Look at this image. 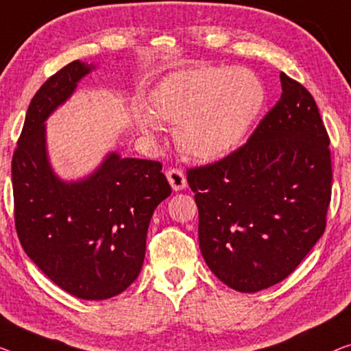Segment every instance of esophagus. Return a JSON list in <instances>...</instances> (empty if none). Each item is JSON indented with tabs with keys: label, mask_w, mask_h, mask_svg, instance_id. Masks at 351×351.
I'll return each instance as SVG.
<instances>
[{
	"label": "esophagus",
	"mask_w": 351,
	"mask_h": 351,
	"mask_svg": "<svg viewBox=\"0 0 351 351\" xmlns=\"http://www.w3.org/2000/svg\"><path fill=\"white\" fill-rule=\"evenodd\" d=\"M167 180H169L170 186L173 191H182L187 186L186 175L182 173L181 169H169L167 170Z\"/></svg>",
	"instance_id": "esophagus-1"
}]
</instances>
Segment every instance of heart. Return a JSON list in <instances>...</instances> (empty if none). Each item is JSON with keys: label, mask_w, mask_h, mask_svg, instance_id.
<instances>
[{"label": "heart", "mask_w": 351, "mask_h": 351, "mask_svg": "<svg viewBox=\"0 0 351 351\" xmlns=\"http://www.w3.org/2000/svg\"><path fill=\"white\" fill-rule=\"evenodd\" d=\"M265 104V86L243 67L200 66L178 71L149 94V112L140 113L138 128L154 135L159 124L176 123L175 140L182 153L213 160L234 148Z\"/></svg>", "instance_id": "1"}]
</instances>
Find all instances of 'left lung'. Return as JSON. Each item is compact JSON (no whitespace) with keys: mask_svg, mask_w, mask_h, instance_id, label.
<instances>
[{"mask_svg":"<svg viewBox=\"0 0 351 351\" xmlns=\"http://www.w3.org/2000/svg\"><path fill=\"white\" fill-rule=\"evenodd\" d=\"M282 94L250 138L187 170L206 265L255 293L289 277L322 238L331 202L329 137L312 94L280 72Z\"/></svg>","mask_w":351,"mask_h":351,"instance_id":"8db88e82","label":"left lung"}]
</instances>
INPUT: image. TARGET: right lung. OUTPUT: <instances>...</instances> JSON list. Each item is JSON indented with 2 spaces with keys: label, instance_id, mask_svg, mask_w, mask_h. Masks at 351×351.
I'll return each mask as SVG.
<instances>
[{
  "label": "right lung",
  "instance_id": "1",
  "mask_svg": "<svg viewBox=\"0 0 351 351\" xmlns=\"http://www.w3.org/2000/svg\"><path fill=\"white\" fill-rule=\"evenodd\" d=\"M94 69L72 61L42 85L12 156L15 228L26 255L50 280L82 300H107L137 279L156 206L171 193L158 160L110 153L75 182L51 170L45 119Z\"/></svg>",
  "mask_w": 351,
  "mask_h": 351
}]
</instances>
